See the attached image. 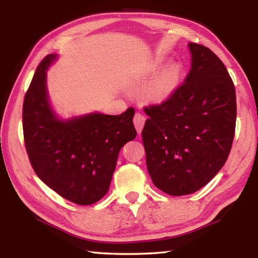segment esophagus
Instances as JSON below:
<instances>
[{
  "instance_id": "34e87169",
  "label": "esophagus",
  "mask_w": 258,
  "mask_h": 258,
  "mask_svg": "<svg viewBox=\"0 0 258 258\" xmlns=\"http://www.w3.org/2000/svg\"><path fill=\"white\" fill-rule=\"evenodd\" d=\"M133 123H134L135 128H137V131H138V133H141L143 126H145V123H146V117L143 116L142 113L135 112Z\"/></svg>"
}]
</instances>
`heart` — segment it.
<instances>
[{"mask_svg":"<svg viewBox=\"0 0 258 258\" xmlns=\"http://www.w3.org/2000/svg\"><path fill=\"white\" fill-rule=\"evenodd\" d=\"M180 81V72L175 66L164 68L145 91V97L152 102H161L173 94Z\"/></svg>","mask_w":258,"mask_h":258,"instance_id":"obj_1","label":"heart"}]
</instances>
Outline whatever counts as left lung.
<instances>
[{
	"instance_id": "left-lung-1",
	"label": "left lung",
	"mask_w": 258,
	"mask_h": 258,
	"mask_svg": "<svg viewBox=\"0 0 258 258\" xmlns=\"http://www.w3.org/2000/svg\"><path fill=\"white\" fill-rule=\"evenodd\" d=\"M192 63L184 83L167 100L143 110L147 167L165 194L185 196L205 186L232 148L237 101L232 78L214 52L189 44Z\"/></svg>"
}]
</instances>
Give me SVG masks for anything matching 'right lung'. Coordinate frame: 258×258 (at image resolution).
Returning a JSON list of instances; mask_svg holds the SVG:
<instances>
[{"instance_id": "1", "label": "right lung", "mask_w": 258, "mask_h": 258, "mask_svg": "<svg viewBox=\"0 0 258 258\" xmlns=\"http://www.w3.org/2000/svg\"><path fill=\"white\" fill-rule=\"evenodd\" d=\"M54 58L49 54L41 61L25 94V147L33 169L47 186L86 206L107 194L120 149L137 137L134 108L117 116L91 113L56 119L45 87V71Z\"/></svg>"}]
</instances>
